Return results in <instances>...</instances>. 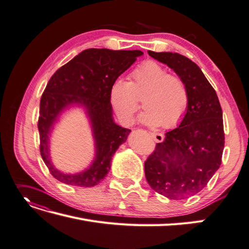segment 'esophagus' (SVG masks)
Instances as JSON below:
<instances>
[{
	"label": "esophagus",
	"mask_w": 249,
	"mask_h": 249,
	"mask_svg": "<svg viewBox=\"0 0 249 249\" xmlns=\"http://www.w3.org/2000/svg\"><path fill=\"white\" fill-rule=\"evenodd\" d=\"M151 137L154 138V140L157 143H161V142L164 141V135H162V133L151 132Z\"/></svg>",
	"instance_id": "esophagus-1"
}]
</instances>
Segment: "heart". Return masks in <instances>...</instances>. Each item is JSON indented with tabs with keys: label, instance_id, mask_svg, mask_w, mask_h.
Instances as JSON below:
<instances>
[{
	"label": "heart",
	"instance_id": "b5f03b06",
	"mask_svg": "<svg viewBox=\"0 0 249 249\" xmlns=\"http://www.w3.org/2000/svg\"><path fill=\"white\" fill-rule=\"evenodd\" d=\"M131 81L119 79L110 88L114 111L126 125L133 122L143 100L146 109L140 121L148 126L171 128L181 122L189 103L187 87L179 76L169 74L160 64L144 62L130 74Z\"/></svg>",
	"mask_w": 249,
	"mask_h": 249
}]
</instances>
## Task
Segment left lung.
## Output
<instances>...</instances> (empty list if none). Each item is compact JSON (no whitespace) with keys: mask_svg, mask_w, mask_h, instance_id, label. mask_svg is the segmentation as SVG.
<instances>
[{"mask_svg":"<svg viewBox=\"0 0 249 249\" xmlns=\"http://www.w3.org/2000/svg\"><path fill=\"white\" fill-rule=\"evenodd\" d=\"M148 54L173 69L185 83L189 103L177 128L145 162L150 187L170 200H184L207 185L219 169L224 149L223 112L215 90L195 62L177 53Z\"/></svg>","mask_w":249,"mask_h":249,"instance_id":"obj_1","label":"left lung"}]
</instances>
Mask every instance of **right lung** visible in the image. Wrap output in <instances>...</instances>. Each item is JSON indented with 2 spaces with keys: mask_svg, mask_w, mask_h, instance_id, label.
Segmentation results:
<instances>
[{
  "mask_svg": "<svg viewBox=\"0 0 249 249\" xmlns=\"http://www.w3.org/2000/svg\"><path fill=\"white\" fill-rule=\"evenodd\" d=\"M142 54L141 50L89 48L75 55L50 78L41 98L37 128L42 159L56 180L67 185L91 187L106 177L114 152L126 142L131 131L114 122L110 88ZM72 107H82L87 114L95 143V157L85 170L66 174L51 161L50 137L62 114Z\"/></svg>",
  "mask_w": 249,
  "mask_h": 249,
  "instance_id": "add662e5",
  "label": "right lung"
}]
</instances>
